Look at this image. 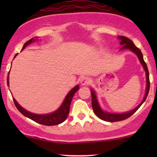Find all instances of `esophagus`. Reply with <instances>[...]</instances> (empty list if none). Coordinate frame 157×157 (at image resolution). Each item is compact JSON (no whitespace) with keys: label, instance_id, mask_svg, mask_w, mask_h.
Instances as JSON below:
<instances>
[{"label":"esophagus","instance_id":"1","mask_svg":"<svg viewBox=\"0 0 157 157\" xmlns=\"http://www.w3.org/2000/svg\"><path fill=\"white\" fill-rule=\"evenodd\" d=\"M90 82V79L87 77H82V78L80 79V83L82 85V86H85V85L89 84Z\"/></svg>","mask_w":157,"mask_h":157}]
</instances>
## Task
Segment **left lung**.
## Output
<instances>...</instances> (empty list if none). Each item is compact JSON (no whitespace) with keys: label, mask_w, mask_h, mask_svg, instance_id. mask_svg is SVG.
I'll return each instance as SVG.
<instances>
[{"label":"left lung","mask_w":157,"mask_h":157,"mask_svg":"<svg viewBox=\"0 0 157 157\" xmlns=\"http://www.w3.org/2000/svg\"><path fill=\"white\" fill-rule=\"evenodd\" d=\"M118 39L120 40V44L122 46V48H120V50L129 49L132 52H134L135 55L137 56L140 63L142 64V67H143L144 70H145V76H146V88H145V96H144V98L143 100H142V102H140L136 107H135L134 109L131 110V111H128V112H125V113H111V112H109V111H104V110H102L101 106L100 105V103H99L98 100H97V97L96 95V93H95L94 90L91 89V105H92L94 112L95 114H96L99 118L101 119V120H104V121L111 122L121 121V120H125V119L128 118L129 117H131L132 114H134V113L137 111L139 108L142 105V104L145 102V100H146L147 96L149 92V89H150V81H149L148 69H147L146 63H145V62L144 61L143 55H142L140 49L135 46L134 43L132 42V40H131L130 39L125 37V36H118Z\"/></svg>","instance_id":"obj_1"}]
</instances>
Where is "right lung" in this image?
I'll use <instances>...</instances> for the list:
<instances>
[{
  "instance_id": "right-lung-1",
  "label": "right lung",
  "mask_w": 157,
  "mask_h": 157,
  "mask_svg": "<svg viewBox=\"0 0 157 157\" xmlns=\"http://www.w3.org/2000/svg\"><path fill=\"white\" fill-rule=\"evenodd\" d=\"M38 40L37 39V37H33V38L30 39L29 40H28L27 42L25 43V44L23 45L21 51H23L28 45L32 44V43H34L35 40ZM17 55V54H16L15 55V57ZM15 57H14V58H15ZM9 75H10V72H9L8 76H7V85H8V86H10V80H9L10 77H9ZM79 89H80V86H79L78 85H77V86H75V87L72 88V89L70 90L69 92L67 94L66 97H65L63 102L61 104L60 107L56 110V111H53V112L46 113V114H37V113L30 112V111L23 109L21 105H20L18 102L16 101L15 98H13V100L17 110H18L23 115L26 117L31 119L32 120L37 122V123L42 124V125H55L62 123L63 122H64L65 120H66V118H67L68 115V113H69L70 105H71V100H72V98L74 95H75V94L78 91Z\"/></svg>"
}]
</instances>
